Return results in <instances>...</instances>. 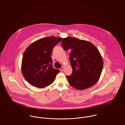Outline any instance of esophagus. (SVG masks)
Returning a JSON list of instances; mask_svg holds the SVG:
<instances>
[{"label": "esophagus", "instance_id": "1", "mask_svg": "<svg viewBox=\"0 0 125 125\" xmlns=\"http://www.w3.org/2000/svg\"><path fill=\"white\" fill-rule=\"evenodd\" d=\"M64 67H61L60 68V70L61 71H63V70H64Z\"/></svg>", "mask_w": 125, "mask_h": 125}]
</instances>
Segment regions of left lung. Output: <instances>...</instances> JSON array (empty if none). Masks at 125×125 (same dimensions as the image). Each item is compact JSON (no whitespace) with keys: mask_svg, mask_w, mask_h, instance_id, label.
Returning <instances> with one entry per match:
<instances>
[{"mask_svg":"<svg viewBox=\"0 0 125 125\" xmlns=\"http://www.w3.org/2000/svg\"><path fill=\"white\" fill-rule=\"evenodd\" d=\"M62 46L70 50L69 59L72 73L67 77L69 84L78 90L95 85L100 77L103 60L97 48L91 43L74 37L64 38Z\"/></svg>","mask_w":125,"mask_h":125,"instance_id":"1","label":"left lung"}]
</instances>
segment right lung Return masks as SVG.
Masks as SVG:
<instances>
[{
	"label": "right lung",
	"instance_id": "1",
	"mask_svg": "<svg viewBox=\"0 0 125 125\" xmlns=\"http://www.w3.org/2000/svg\"><path fill=\"white\" fill-rule=\"evenodd\" d=\"M62 39L55 37L39 39L25 51L22 60V73L32 86L43 88L54 81L60 71L53 67L51 54L54 47Z\"/></svg>",
	"mask_w": 125,
	"mask_h": 125
}]
</instances>
